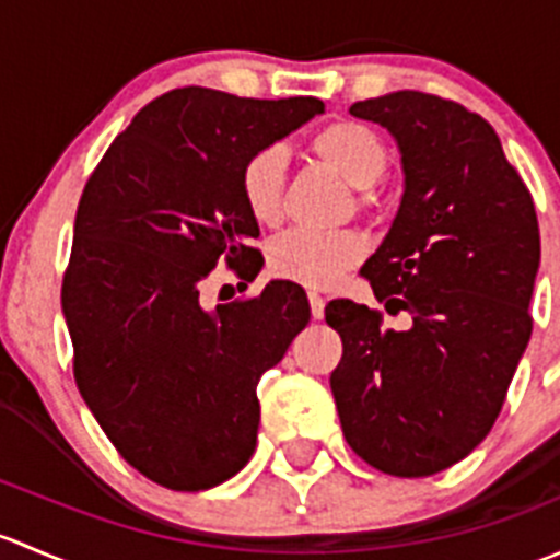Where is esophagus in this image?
Listing matches in <instances>:
<instances>
[{
	"mask_svg": "<svg viewBox=\"0 0 560 560\" xmlns=\"http://www.w3.org/2000/svg\"><path fill=\"white\" fill-rule=\"evenodd\" d=\"M308 303H312V316L314 319H322L325 316V295H319V292H308Z\"/></svg>",
	"mask_w": 560,
	"mask_h": 560,
	"instance_id": "obj_1",
	"label": "esophagus"
}]
</instances>
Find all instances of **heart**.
<instances>
[{
  "instance_id": "heart-1",
  "label": "heart",
  "mask_w": 560,
  "mask_h": 560,
  "mask_svg": "<svg viewBox=\"0 0 560 560\" xmlns=\"http://www.w3.org/2000/svg\"><path fill=\"white\" fill-rule=\"evenodd\" d=\"M312 154L349 180L354 189L380 184L389 167L387 145L380 135L360 121H332L308 143ZM287 160L284 151L268 145L246 156L238 186L248 217L259 224H276L281 217ZM363 238L354 233H292L276 238L268 248V265L281 279L308 287H327L363 257Z\"/></svg>"
}]
</instances>
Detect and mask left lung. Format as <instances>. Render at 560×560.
Returning a JSON list of instances; mask_svg holds the SVG:
<instances>
[{"label": "left lung", "mask_w": 560, "mask_h": 560, "mask_svg": "<svg viewBox=\"0 0 560 560\" xmlns=\"http://www.w3.org/2000/svg\"><path fill=\"white\" fill-rule=\"evenodd\" d=\"M349 113L385 127L400 151L398 213L363 276L389 314H411V327H382L360 303H327L343 341L330 389L365 463L428 477L463 460L499 417L530 338L539 224L477 113L422 92H389Z\"/></svg>", "instance_id": "8db88e82"}]
</instances>
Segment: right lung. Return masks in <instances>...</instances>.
<instances>
[{
  "instance_id": "1",
  "label": "right lung",
  "mask_w": 560,
  "mask_h": 560,
  "mask_svg": "<svg viewBox=\"0 0 560 560\" xmlns=\"http://www.w3.org/2000/svg\"><path fill=\"white\" fill-rule=\"evenodd\" d=\"M322 110L173 89L113 140L78 202L61 284L78 389L124 460L165 488L208 490L246 466L259 376L312 319L292 281L217 308L200 284L219 259L259 273L241 167Z\"/></svg>"
}]
</instances>
